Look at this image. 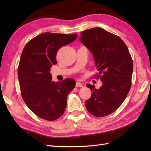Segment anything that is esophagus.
<instances>
[{
    "label": "esophagus",
    "mask_w": 151,
    "mask_h": 151,
    "mask_svg": "<svg viewBox=\"0 0 151 151\" xmlns=\"http://www.w3.org/2000/svg\"><path fill=\"white\" fill-rule=\"evenodd\" d=\"M76 87H83V85H82V83L76 82Z\"/></svg>",
    "instance_id": "34e87169"
}]
</instances>
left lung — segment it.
I'll use <instances>...</instances> for the list:
<instances>
[{
  "label": "left lung",
  "mask_w": 151,
  "mask_h": 151,
  "mask_svg": "<svg viewBox=\"0 0 151 151\" xmlns=\"http://www.w3.org/2000/svg\"><path fill=\"white\" fill-rule=\"evenodd\" d=\"M82 44L90 50L99 71V89L87 84L91 96L86 101L88 111L101 117L113 113L126 99L132 84L133 62L126 44L121 38L101 28L83 31Z\"/></svg>",
  "instance_id": "8db88e82"
}]
</instances>
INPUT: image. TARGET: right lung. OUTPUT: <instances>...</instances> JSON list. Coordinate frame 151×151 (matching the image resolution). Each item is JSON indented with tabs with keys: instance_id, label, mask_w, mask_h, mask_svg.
Masks as SVG:
<instances>
[{
	"instance_id": "obj_1",
	"label": "right lung",
	"mask_w": 151,
	"mask_h": 151,
	"mask_svg": "<svg viewBox=\"0 0 151 151\" xmlns=\"http://www.w3.org/2000/svg\"><path fill=\"white\" fill-rule=\"evenodd\" d=\"M76 37V34L43 33L28 41L22 50L18 67L21 96L28 108L43 119L54 121L62 116L67 96L75 87L72 78L52 81L50 71L57 63L58 50Z\"/></svg>"
}]
</instances>
